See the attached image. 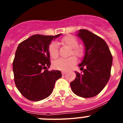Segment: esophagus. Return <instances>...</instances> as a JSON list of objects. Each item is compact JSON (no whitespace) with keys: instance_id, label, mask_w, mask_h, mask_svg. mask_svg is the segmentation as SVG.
Returning <instances> with one entry per match:
<instances>
[{"instance_id":"1","label":"esophagus","mask_w":123,"mask_h":123,"mask_svg":"<svg viewBox=\"0 0 123 123\" xmlns=\"http://www.w3.org/2000/svg\"><path fill=\"white\" fill-rule=\"evenodd\" d=\"M62 73L63 75L65 74V73H66V71H62Z\"/></svg>"}]
</instances>
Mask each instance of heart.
<instances>
[{
  "label": "heart",
  "mask_w": 123,
  "mask_h": 123,
  "mask_svg": "<svg viewBox=\"0 0 123 123\" xmlns=\"http://www.w3.org/2000/svg\"><path fill=\"white\" fill-rule=\"evenodd\" d=\"M61 42L64 45L70 47L71 49V55L81 56L82 54L81 49L78 47V41L74 36H67L63 38ZM49 52L50 56L53 58H56L58 56V44L56 42H52L49 47ZM77 59L74 56H71L67 58H60L54 61L53 63V67L55 69H60L62 71H67L71 69L75 64L76 63Z\"/></svg>",
  "instance_id": "heart-1"
}]
</instances>
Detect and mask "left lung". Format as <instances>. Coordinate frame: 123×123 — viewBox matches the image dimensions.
<instances>
[{
    "instance_id": "left-lung-1",
    "label": "left lung",
    "mask_w": 123,
    "mask_h": 123,
    "mask_svg": "<svg viewBox=\"0 0 123 123\" xmlns=\"http://www.w3.org/2000/svg\"><path fill=\"white\" fill-rule=\"evenodd\" d=\"M83 42L85 54L79 65L82 73L75 71L76 77L70 83L76 95L91 98L104 89L110 77L113 57L103 39L86 29H80L76 34Z\"/></svg>"
}]
</instances>
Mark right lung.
Segmentation results:
<instances>
[{
  "mask_svg": "<svg viewBox=\"0 0 123 123\" xmlns=\"http://www.w3.org/2000/svg\"><path fill=\"white\" fill-rule=\"evenodd\" d=\"M60 35L36 34L17 47L13 62L14 80L19 92L29 100L40 101L48 97L56 81L62 77L58 70L47 69L50 66L49 45Z\"/></svg>",
  "mask_w": 123,
  "mask_h": 123,
  "instance_id": "1",
  "label": "right lung"
}]
</instances>
